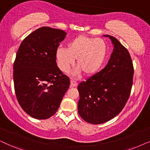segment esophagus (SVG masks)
<instances>
[{"instance_id": "1", "label": "esophagus", "mask_w": 150, "mask_h": 150, "mask_svg": "<svg viewBox=\"0 0 150 150\" xmlns=\"http://www.w3.org/2000/svg\"><path fill=\"white\" fill-rule=\"evenodd\" d=\"M70 85H71V87H77L78 83L77 82H76L75 81H74V80H71Z\"/></svg>"}]
</instances>
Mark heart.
<instances>
[{
    "label": "heart",
    "mask_w": 150,
    "mask_h": 150,
    "mask_svg": "<svg viewBox=\"0 0 150 150\" xmlns=\"http://www.w3.org/2000/svg\"><path fill=\"white\" fill-rule=\"evenodd\" d=\"M107 54L108 46L104 40L80 35L67 45L66 49H58L56 56L58 67L63 72H67L76 59V65L79 68L75 74L83 71L85 75L91 76L102 67Z\"/></svg>",
    "instance_id": "1"
}]
</instances>
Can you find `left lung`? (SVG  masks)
<instances>
[{"mask_svg": "<svg viewBox=\"0 0 150 150\" xmlns=\"http://www.w3.org/2000/svg\"><path fill=\"white\" fill-rule=\"evenodd\" d=\"M114 46L104 69L78 86L79 115L92 124L104 123L115 117L125 105L133 82L134 67L127 50L110 35Z\"/></svg>", "mask_w": 150, "mask_h": 150, "instance_id": "1", "label": "left lung"}]
</instances>
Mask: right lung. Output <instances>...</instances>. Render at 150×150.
<instances>
[{
    "mask_svg": "<svg viewBox=\"0 0 150 150\" xmlns=\"http://www.w3.org/2000/svg\"><path fill=\"white\" fill-rule=\"evenodd\" d=\"M67 33L42 27L21 42L13 63V83L23 110L36 119H47L59 108L69 79L56 64V51Z\"/></svg>",
    "mask_w": 150,
    "mask_h": 150,
    "instance_id": "right-lung-1",
    "label": "right lung"
}]
</instances>
